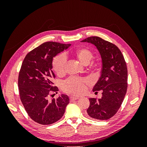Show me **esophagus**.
I'll use <instances>...</instances> for the list:
<instances>
[{"instance_id":"1","label":"esophagus","mask_w":147,"mask_h":147,"mask_svg":"<svg viewBox=\"0 0 147 147\" xmlns=\"http://www.w3.org/2000/svg\"><path fill=\"white\" fill-rule=\"evenodd\" d=\"M78 99H79V97H73V96H72V97H70V100L71 102H72V101H74V100H76Z\"/></svg>"}]
</instances>
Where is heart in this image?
<instances>
[{
  "instance_id": "obj_1",
  "label": "heart",
  "mask_w": 147,
  "mask_h": 147,
  "mask_svg": "<svg viewBox=\"0 0 147 147\" xmlns=\"http://www.w3.org/2000/svg\"><path fill=\"white\" fill-rule=\"evenodd\" d=\"M76 56L80 63L83 65L88 64L92 57V53L86 48L80 49L77 51ZM67 62L66 56L64 54H61L55 57L53 62V67L55 72L58 75H63L65 72ZM88 80L85 78L70 77L63 83V88L65 92L74 95H79L85 90V84Z\"/></svg>"
}]
</instances>
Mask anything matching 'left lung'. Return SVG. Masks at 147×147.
I'll list each match as a JSON object with an SVG mask.
<instances>
[{"mask_svg": "<svg viewBox=\"0 0 147 147\" xmlns=\"http://www.w3.org/2000/svg\"><path fill=\"white\" fill-rule=\"evenodd\" d=\"M82 42L94 45L102 59L101 75L93 88V92L102 91L100 99L90 98L87 113L90 117L105 120L118 112L127 88V69L124 56L114 44L99 37H88Z\"/></svg>", "mask_w": 147, "mask_h": 147, "instance_id": "1", "label": "left lung"}]
</instances>
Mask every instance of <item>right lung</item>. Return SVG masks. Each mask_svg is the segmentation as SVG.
<instances>
[{"label": "right lung", "instance_id": "1", "mask_svg": "<svg viewBox=\"0 0 147 147\" xmlns=\"http://www.w3.org/2000/svg\"><path fill=\"white\" fill-rule=\"evenodd\" d=\"M70 44L47 42L34 48L26 56L18 77L20 99L30 118L37 123L49 125L59 120L69 103L68 96L56 99L48 96L58 88L53 86V57L67 49Z\"/></svg>", "mask_w": 147, "mask_h": 147}]
</instances>
